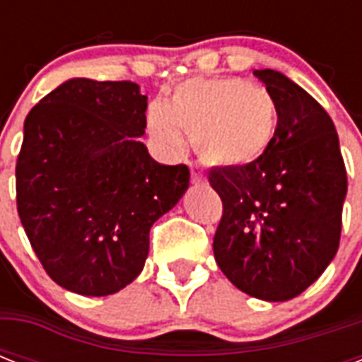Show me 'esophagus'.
<instances>
[{"instance_id": "obj_1", "label": "esophagus", "mask_w": 362, "mask_h": 362, "mask_svg": "<svg viewBox=\"0 0 362 362\" xmlns=\"http://www.w3.org/2000/svg\"><path fill=\"white\" fill-rule=\"evenodd\" d=\"M189 170H192V182L195 186H201V184H206V175L201 165L189 163Z\"/></svg>"}]
</instances>
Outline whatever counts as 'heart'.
<instances>
[{"instance_id": "obj_1", "label": "heart", "mask_w": 362, "mask_h": 362, "mask_svg": "<svg viewBox=\"0 0 362 362\" xmlns=\"http://www.w3.org/2000/svg\"><path fill=\"white\" fill-rule=\"evenodd\" d=\"M180 129L209 163L246 167L272 146L278 107L267 88L240 76H195L175 88L169 103L148 109L150 135L165 152L184 148Z\"/></svg>"}]
</instances>
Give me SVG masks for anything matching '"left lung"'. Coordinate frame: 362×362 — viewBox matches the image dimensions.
Masks as SVG:
<instances>
[{
	"label": "left lung",
	"instance_id": "obj_1",
	"mask_svg": "<svg viewBox=\"0 0 362 362\" xmlns=\"http://www.w3.org/2000/svg\"><path fill=\"white\" fill-rule=\"evenodd\" d=\"M276 99L278 129L263 158L209 175L223 203L214 257L233 286L281 303L337 255L348 176L331 116L278 71H253Z\"/></svg>",
	"mask_w": 362,
	"mask_h": 362
}]
</instances>
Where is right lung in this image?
<instances>
[{"mask_svg":"<svg viewBox=\"0 0 362 362\" xmlns=\"http://www.w3.org/2000/svg\"><path fill=\"white\" fill-rule=\"evenodd\" d=\"M148 98L131 81L71 78L24 122L16 206L42 269L67 291L105 297L141 274L150 227L189 186L139 141Z\"/></svg>","mask_w":362,"mask_h":362,"instance_id":"obj_1","label":"right lung"}]
</instances>
